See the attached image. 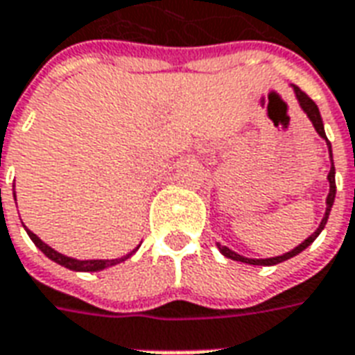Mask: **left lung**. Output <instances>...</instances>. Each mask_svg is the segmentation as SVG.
<instances>
[{
  "instance_id": "8db88e82",
  "label": "left lung",
  "mask_w": 355,
  "mask_h": 355,
  "mask_svg": "<svg viewBox=\"0 0 355 355\" xmlns=\"http://www.w3.org/2000/svg\"><path fill=\"white\" fill-rule=\"evenodd\" d=\"M293 89H295V94H297V100H299V103H301V107L304 110V113L309 115V119L312 121V124H314L315 132H318V134H320V136H322V138L327 141L331 162H333V151H331L329 139H327V136H325V130H323V121H322V115H320V110H318V105H315L314 100H312V98H310L306 92H302L299 87H293ZM327 180H329V195H327V209H325V216H323L322 223H320V227L315 229L314 234H310V236L306 238L302 244L297 245L295 250H291L289 253H284V255H280V257H270V259H248V257L238 255V253H234L232 250H229V248L217 244L219 252L223 253L225 257H229V259L240 261V263H248V265H263V266L278 265V263H282V261H287V259H291V257H295V255H299L302 250H306V248H309V245L314 242L315 238H318V234L323 231L325 223H327V217H329V211H331V208H333V202H335V193H337V183H335V164H331V170H329V175H327Z\"/></svg>"
}]
</instances>
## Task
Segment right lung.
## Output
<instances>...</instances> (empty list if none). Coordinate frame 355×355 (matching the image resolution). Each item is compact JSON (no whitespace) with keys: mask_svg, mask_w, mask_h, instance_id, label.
Wrapping results in <instances>:
<instances>
[{"mask_svg":"<svg viewBox=\"0 0 355 355\" xmlns=\"http://www.w3.org/2000/svg\"><path fill=\"white\" fill-rule=\"evenodd\" d=\"M26 232H28V236L33 240V244L37 245L41 252L45 253L46 257H49V259H53L54 263H58V265L66 266V268H69V270H79V272H96V270H103V268H107V266H113V265H117V263H123V261L128 259L132 253H136V250H138V248H136L134 252H130L128 255H124V257H121V259L77 261V259H71V257H66V255H62V253H58V252H54L53 248H49L45 242H41L40 238L35 236L32 231H28V229H26Z\"/></svg>","mask_w":355,"mask_h":355,"instance_id":"add662e5","label":"right lung"}]
</instances>
